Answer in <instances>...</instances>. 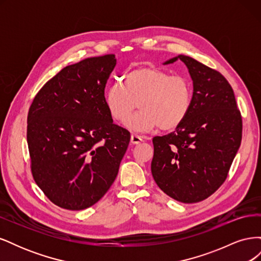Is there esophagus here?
I'll list each match as a JSON object with an SVG mask.
<instances>
[{"label":"esophagus","instance_id":"esophagus-1","mask_svg":"<svg viewBox=\"0 0 261 261\" xmlns=\"http://www.w3.org/2000/svg\"><path fill=\"white\" fill-rule=\"evenodd\" d=\"M141 141H143V138H141L140 136L136 135V134H132V136H130V143L132 144L137 145V144H140Z\"/></svg>","mask_w":261,"mask_h":261}]
</instances>
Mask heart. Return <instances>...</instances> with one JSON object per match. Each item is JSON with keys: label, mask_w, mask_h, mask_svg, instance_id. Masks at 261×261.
I'll return each mask as SVG.
<instances>
[{"label": "heart", "mask_w": 261, "mask_h": 261, "mask_svg": "<svg viewBox=\"0 0 261 261\" xmlns=\"http://www.w3.org/2000/svg\"><path fill=\"white\" fill-rule=\"evenodd\" d=\"M124 89L117 84L109 87L106 106L114 121L125 123L136 108L141 111L131 117L126 126L134 132L148 133L156 128L173 130L185 121L192 108L193 87L183 76L153 67H141L125 75Z\"/></svg>", "instance_id": "obj_1"}]
</instances>
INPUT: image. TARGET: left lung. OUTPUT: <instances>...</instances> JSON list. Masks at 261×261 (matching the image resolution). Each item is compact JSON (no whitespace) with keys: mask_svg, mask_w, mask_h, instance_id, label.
Returning <instances> with one entry per match:
<instances>
[{"mask_svg":"<svg viewBox=\"0 0 261 261\" xmlns=\"http://www.w3.org/2000/svg\"><path fill=\"white\" fill-rule=\"evenodd\" d=\"M180 60L193 81L192 108L171 134L152 139L156 185L184 203L208 198L223 184L242 141V116L231 85L217 70L187 55Z\"/></svg>","mask_w":261,"mask_h":261,"instance_id":"1","label":"left lung"}]
</instances>
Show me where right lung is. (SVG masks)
Returning a JSON list of instances; mask_svg holds the SVG:
<instances>
[{
	"mask_svg": "<svg viewBox=\"0 0 261 261\" xmlns=\"http://www.w3.org/2000/svg\"><path fill=\"white\" fill-rule=\"evenodd\" d=\"M114 54L63 68L37 93L27 117L31 172L57 206L83 210L113 184L130 134L113 123L105 97Z\"/></svg>",
	"mask_w": 261,
	"mask_h": 261,
	"instance_id": "add662e5",
	"label": "right lung"
}]
</instances>
